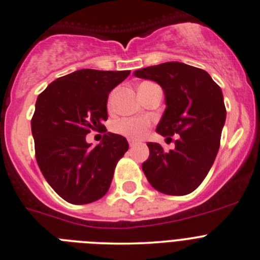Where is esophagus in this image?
<instances>
[{
  "label": "esophagus",
  "instance_id": "obj_1",
  "mask_svg": "<svg viewBox=\"0 0 260 260\" xmlns=\"http://www.w3.org/2000/svg\"><path fill=\"white\" fill-rule=\"evenodd\" d=\"M128 143H129V146L131 147H132V146H135L136 145V142L133 140H128Z\"/></svg>",
  "mask_w": 260,
  "mask_h": 260
}]
</instances>
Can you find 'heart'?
I'll use <instances>...</instances> for the list:
<instances>
[{"mask_svg": "<svg viewBox=\"0 0 260 260\" xmlns=\"http://www.w3.org/2000/svg\"><path fill=\"white\" fill-rule=\"evenodd\" d=\"M148 127H150V122L146 118H122L113 123L112 128L118 135L137 140L146 135Z\"/></svg>", "mask_w": 260, "mask_h": 260, "instance_id": "1", "label": "heart"}]
</instances>
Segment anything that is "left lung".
Masks as SVG:
<instances>
[{"mask_svg": "<svg viewBox=\"0 0 260 260\" xmlns=\"http://www.w3.org/2000/svg\"><path fill=\"white\" fill-rule=\"evenodd\" d=\"M135 76L162 87L166 109L156 132L170 141L176 136L175 148L170 151L147 143L150 156L142 164L143 173L161 193H191L205 180L220 148L226 119L221 87L205 70L181 62L137 70Z\"/></svg>", "mask_w": 260, "mask_h": 260, "instance_id": "1", "label": "left lung"}]
</instances>
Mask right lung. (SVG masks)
<instances>
[{"mask_svg": "<svg viewBox=\"0 0 260 260\" xmlns=\"http://www.w3.org/2000/svg\"><path fill=\"white\" fill-rule=\"evenodd\" d=\"M131 71L79 70L59 77L38 96L31 118L35 157L45 180L72 205L104 197L114 169L128 150L123 136L107 132L109 92ZM91 130L104 133L94 149L86 142Z\"/></svg>", "mask_w": 260, "mask_h": 260, "instance_id": "add662e5", "label": "right lung"}]
</instances>
